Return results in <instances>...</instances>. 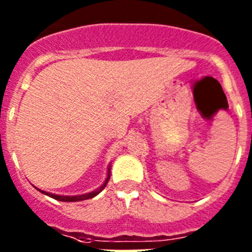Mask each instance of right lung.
I'll list each match as a JSON object with an SVG mask.
<instances>
[{"label":"right lung","mask_w":252,"mask_h":252,"mask_svg":"<svg viewBox=\"0 0 252 252\" xmlns=\"http://www.w3.org/2000/svg\"><path fill=\"white\" fill-rule=\"evenodd\" d=\"M110 174H111V168L108 166V170H107V178L106 180H104V183L102 184L101 187H99L98 189H95V190H93V192L91 193H86V194H81V195H58V194H53V193H48L45 192V190H41V189H37L39 192L44 193V194L49 195V197L54 198V199H57V201H62V202H79V201H84V199H90V198H93L95 197L97 194H99V193L102 192L104 189V187L107 186V183H108V180H110Z\"/></svg>","instance_id":"1"}]
</instances>
